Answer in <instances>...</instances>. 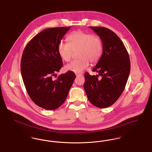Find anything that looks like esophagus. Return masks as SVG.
<instances>
[{"mask_svg": "<svg viewBox=\"0 0 152 152\" xmlns=\"http://www.w3.org/2000/svg\"><path fill=\"white\" fill-rule=\"evenodd\" d=\"M76 77H79V76H82V74H81V73H79V74H76Z\"/></svg>", "mask_w": 152, "mask_h": 152, "instance_id": "obj_1", "label": "esophagus"}]
</instances>
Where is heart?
<instances>
[{"instance_id":"b5f03b06","label":"heart","mask_w":152,"mask_h":152,"mask_svg":"<svg viewBox=\"0 0 152 152\" xmlns=\"http://www.w3.org/2000/svg\"><path fill=\"white\" fill-rule=\"evenodd\" d=\"M68 42H60L58 46V53L65 61L71 59L73 52L77 51V60L65 65L66 71L80 73L87 69L89 62L97 63L101 58L103 45L101 38L81 30L71 33L67 37Z\"/></svg>"}]
</instances>
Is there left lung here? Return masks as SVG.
Returning <instances> with one entry per match:
<instances>
[{"mask_svg":"<svg viewBox=\"0 0 152 152\" xmlns=\"http://www.w3.org/2000/svg\"><path fill=\"white\" fill-rule=\"evenodd\" d=\"M101 38L103 51L92 71L99 75L84 74V88L88 99L100 108L111 106L125 89L130 70L129 56L124 44L116 34L102 27H90ZM99 75L101 79H98Z\"/></svg>","mask_w":152,"mask_h":152,"instance_id":"obj_1","label":"left lung"}]
</instances>
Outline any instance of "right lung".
<instances>
[{"mask_svg": "<svg viewBox=\"0 0 152 152\" xmlns=\"http://www.w3.org/2000/svg\"><path fill=\"white\" fill-rule=\"evenodd\" d=\"M70 27L44 29L29 41L22 54L21 73L27 92L35 104L47 110L64 102L76 78L74 72L68 71L52 79L63 66L58 44Z\"/></svg>", "mask_w": 152, "mask_h": 152, "instance_id": "right-lung-1", "label": "right lung"}]
</instances>
